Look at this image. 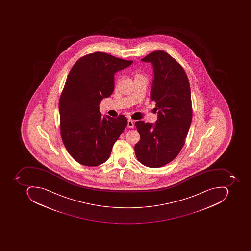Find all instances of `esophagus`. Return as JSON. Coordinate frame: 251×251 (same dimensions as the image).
Returning a JSON list of instances; mask_svg holds the SVG:
<instances>
[{
	"instance_id": "esophagus-1",
	"label": "esophagus",
	"mask_w": 251,
	"mask_h": 251,
	"mask_svg": "<svg viewBox=\"0 0 251 251\" xmlns=\"http://www.w3.org/2000/svg\"><path fill=\"white\" fill-rule=\"evenodd\" d=\"M127 127L130 128V129H133V128H134V122H133V121H132V120H128Z\"/></svg>"
}]
</instances>
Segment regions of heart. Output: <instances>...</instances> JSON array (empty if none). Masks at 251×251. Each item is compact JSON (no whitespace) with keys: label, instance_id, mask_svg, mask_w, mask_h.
<instances>
[{"label":"heart","instance_id":"obj_1","mask_svg":"<svg viewBox=\"0 0 251 251\" xmlns=\"http://www.w3.org/2000/svg\"><path fill=\"white\" fill-rule=\"evenodd\" d=\"M136 77H143V76H142L141 75H140V74H137L136 75Z\"/></svg>","mask_w":251,"mask_h":251}]
</instances>
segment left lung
Instances as JSON below:
<instances>
[{"label": "left lung", "mask_w": 251, "mask_h": 251, "mask_svg": "<svg viewBox=\"0 0 251 251\" xmlns=\"http://www.w3.org/2000/svg\"><path fill=\"white\" fill-rule=\"evenodd\" d=\"M141 60L152 65L150 98L157 120L135 123L140 135L135 154L143 165L157 168L172 161L185 144L192 118L190 85L182 66L167 52L154 51Z\"/></svg>", "instance_id": "1"}]
</instances>
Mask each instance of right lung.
Here are the masks:
<instances>
[{"instance_id":"add662e5","label":"right lung","mask_w":251,"mask_h":251,"mask_svg":"<svg viewBox=\"0 0 251 251\" xmlns=\"http://www.w3.org/2000/svg\"><path fill=\"white\" fill-rule=\"evenodd\" d=\"M132 63L96 52L79 59L69 72L59 99L60 131L68 152L79 164L105 162L126 128L124 115L102 116L99 105L113 93L115 73Z\"/></svg>"}]
</instances>
